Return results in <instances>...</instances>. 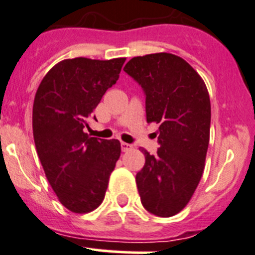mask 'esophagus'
Returning a JSON list of instances; mask_svg holds the SVG:
<instances>
[{"label": "esophagus", "mask_w": 255, "mask_h": 255, "mask_svg": "<svg viewBox=\"0 0 255 255\" xmlns=\"http://www.w3.org/2000/svg\"><path fill=\"white\" fill-rule=\"evenodd\" d=\"M121 149H122V151H129V150H132V149H133V145H132V144H129V143L122 142V143H121Z\"/></svg>", "instance_id": "esophagus-1"}]
</instances>
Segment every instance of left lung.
I'll return each instance as SVG.
<instances>
[{"label":"left lung","instance_id":"8db88e82","mask_svg":"<svg viewBox=\"0 0 255 255\" xmlns=\"http://www.w3.org/2000/svg\"><path fill=\"white\" fill-rule=\"evenodd\" d=\"M123 70L145 95L146 122L159 123L156 155H145L135 176L148 212L171 217L194 195L210 142L211 104L207 87L189 63L169 53L135 56Z\"/></svg>","mask_w":255,"mask_h":255}]
</instances>
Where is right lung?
<instances>
[{"label":"right lung","instance_id":"obj_1","mask_svg":"<svg viewBox=\"0 0 255 255\" xmlns=\"http://www.w3.org/2000/svg\"><path fill=\"white\" fill-rule=\"evenodd\" d=\"M125 61L66 59L48 71L35 94L33 137L38 156L59 201L71 212H91L102 204L121 155L117 139L90 137L84 128L120 78Z\"/></svg>","mask_w":255,"mask_h":255}]
</instances>
